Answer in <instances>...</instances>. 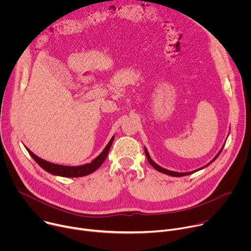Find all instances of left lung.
I'll list each match as a JSON object with an SVG mask.
<instances>
[{"label": "left lung", "mask_w": 251, "mask_h": 251, "mask_svg": "<svg viewBox=\"0 0 251 251\" xmlns=\"http://www.w3.org/2000/svg\"><path fill=\"white\" fill-rule=\"evenodd\" d=\"M224 147H225V145L222 147V149L220 150V152L217 154V156L214 157L208 164H206L205 166H203V167H201V168H200V169H198V170H195V171H193V172H187V173H178V172H173V171H170V170H167V169H164V168H162L161 166H159L158 164H156L152 159H151V157H150V155H149V152H148V150L146 149V147L144 148L145 149V154H146V157H147V159H148V161H149V163H150V165L152 166V167H154L158 172H161V173H163V174H166V175H169V176H187V175H191V174H194V173H196V172H198V171H200V170H201V169H203V168H205V167H207L208 165H210L213 161H216V159L220 156V154L222 153V151H223V149H224Z\"/></svg>", "instance_id": "left-lung-1"}]
</instances>
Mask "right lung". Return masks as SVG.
Masks as SVG:
<instances>
[{"label": "right lung", "instance_id": "right-lung-1", "mask_svg": "<svg viewBox=\"0 0 251 251\" xmlns=\"http://www.w3.org/2000/svg\"><path fill=\"white\" fill-rule=\"evenodd\" d=\"M113 136L110 141L108 142V144L106 145V147L103 149V151L94 159L91 161V163L84 164L81 166H63V165H58V164H53L50 162H48L37 155H34L29 149L25 147L27 150L28 154L32 157V159L37 162L45 171L48 173L54 175V176H64V177H78V176H87L93 172H95L105 161L107 155H108V152L110 150V147L113 143L114 140Z\"/></svg>", "mask_w": 251, "mask_h": 251}]
</instances>
